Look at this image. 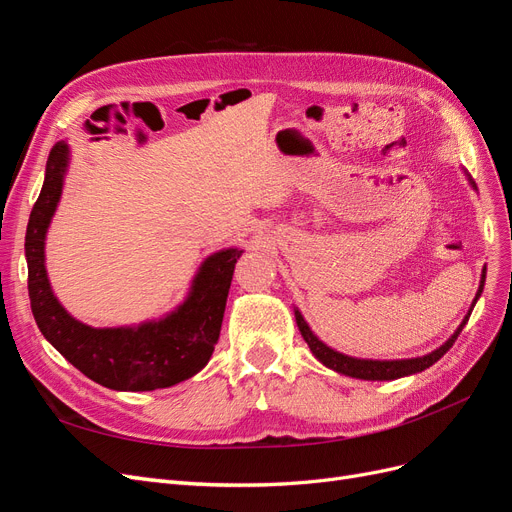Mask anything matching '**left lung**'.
Returning <instances> with one entry per match:
<instances>
[{"label": "left lung", "instance_id": "8db88e82", "mask_svg": "<svg viewBox=\"0 0 512 512\" xmlns=\"http://www.w3.org/2000/svg\"><path fill=\"white\" fill-rule=\"evenodd\" d=\"M468 181L472 188L476 190V183L472 181V177L468 175ZM485 269H483V275H480V286L476 290V297L472 301V307L468 316L463 318V322L457 327V331L446 339V342L436 348L433 352L425 354V356H416V359H399V361H374V359H354V356H348V354H342L337 352L333 348H329L324 342H320V339L314 335V331L309 329V324L305 322V318L301 316L299 309H294V320H297V327L303 335V339L307 342L309 350H312V354L316 356V359L327 365L329 369L337 371V374H344V376H350V378H359V380H397V378H404V376H410V374H418V371H423L427 367H431L436 361H440L442 356L453 348L455 339L459 337L461 329L466 327V322L472 314V309L480 297V292H483V286H485Z\"/></svg>", "mask_w": 512, "mask_h": 512}]
</instances>
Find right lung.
<instances>
[{
    "label": "right lung",
    "mask_w": 512,
    "mask_h": 512,
    "mask_svg": "<svg viewBox=\"0 0 512 512\" xmlns=\"http://www.w3.org/2000/svg\"><path fill=\"white\" fill-rule=\"evenodd\" d=\"M70 164L66 141L55 143L25 235L27 288L40 333L87 378L113 391H156L203 369L218 344L228 290L243 250L226 247L203 260L188 297L173 312L136 327L94 329L72 318L53 294L44 241Z\"/></svg>",
    "instance_id": "obj_1"
}]
</instances>
